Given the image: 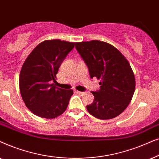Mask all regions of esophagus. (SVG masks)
I'll list each match as a JSON object with an SVG mask.
<instances>
[{"mask_svg":"<svg viewBox=\"0 0 159 159\" xmlns=\"http://www.w3.org/2000/svg\"><path fill=\"white\" fill-rule=\"evenodd\" d=\"M75 92L77 93V94H81V95H83V94H84V93H85V92H80V91H78V90H75Z\"/></svg>","mask_w":159,"mask_h":159,"instance_id":"34e87169","label":"esophagus"}]
</instances>
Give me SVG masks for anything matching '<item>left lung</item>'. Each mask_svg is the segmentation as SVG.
Instances as JSON below:
<instances>
[{"label": "left lung", "instance_id": "obj_1", "mask_svg": "<svg viewBox=\"0 0 159 159\" xmlns=\"http://www.w3.org/2000/svg\"><path fill=\"white\" fill-rule=\"evenodd\" d=\"M75 48L87 65L91 78L101 79L99 90L92 92L94 99L86 108L102 120L120 115L132 100L135 78L124 56L111 44L100 41L75 43Z\"/></svg>", "mask_w": 159, "mask_h": 159}]
</instances>
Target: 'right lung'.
<instances>
[{
  "instance_id": "right-lung-1",
  "label": "right lung",
  "mask_w": 159,
  "mask_h": 159,
  "mask_svg": "<svg viewBox=\"0 0 159 159\" xmlns=\"http://www.w3.org/2000/svg\"><path fill=\"white\" fill-rule=\"evenodd\" d=\"M75 43L47 40L33 50L22 65L20 90L25 105L39 117L54 118L62 114L73 92L55 86L56 75Z\"/></svg>"
}]
</instances>
